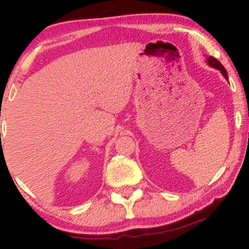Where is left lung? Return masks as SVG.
Returning a JSON list of instances; mask_svg holds the SVG:
<instances>
[{
	"label": "left lung",
	"mask_w": 249,
	"mask_h": 249,
	"mask_svg": "<svg viewBox=\"0 0 249 249\" xmlns=\"http://www.w3.org/2000/svg\"><path fill=\"white\" fill-rule=\"evenodd\" d=\"M208 64H209L211 67H213V68H216V69H219L220 71H221V73L222 75H224V77L226 78V79L228 80V76H227V70H226L225 68H224V66H222L220 62H219V60H217L216 58L214 57H208Z\"/></svg>",
	"instance_id": "1"
}]
</instances>
